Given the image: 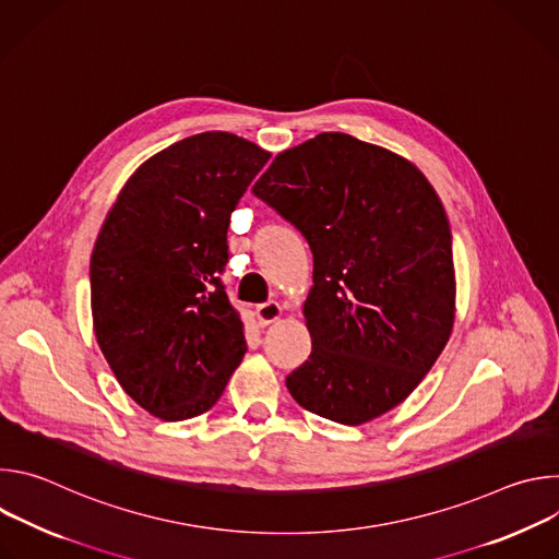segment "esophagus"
<instances>
[{
  "label": "esophagus",
  "mask_w": 559,
  "mask_h": 559,
  "mask_svg": "<svg viewBox=\"0 0 559 559\" xmlns=\"http://www.w3.org/2000/svg\"><path fill=\"white\" fill-rule=\"evenodd\" d=\"M281 316H283L281 302H274V300H272V302H265V305H259V307H257V321H259L261 328H267V325L276 323Z\"/></svg>",
  "instance_id": "34e87169"
}]
</instances>
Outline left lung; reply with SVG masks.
<instances>
[{
    "label": "left lung",
    "mask_w": 559,
    "mask_h": 559,
    "mask_svg": "<svg viewBox=\"0 0 559 559\" xmlns=\"http://www.w3.org/2000/svg\"><path fill=\"white\" fill-rule=\"evenodd\" d=\"M252 192L313 254L311 354L285 380L294 401L341 425L401 405L455 318L451 227L431 183L401 154L323 132L276 154Z\"/></svg>",
    "instance_id": "1"
}]
</instances>
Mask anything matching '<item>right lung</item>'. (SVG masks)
<instances>
[{"instance_id": "right-lung-1", "label": "right lung", "mask_w": 559, "mask_h": 559, "mask_svg": "<svg viewBox=\"0 0 559 559\" xmlns=\"http://www.w3.org/2000/svg\"><path fill=\"white\" fill-rule=\"evenodd\" d=\"M267 158L229 132L177 141L134 170L102 225L95 336L123 391L158 420L205 414L248 352L221 272L229 214Z\"/></svg>"}]
</instances>
